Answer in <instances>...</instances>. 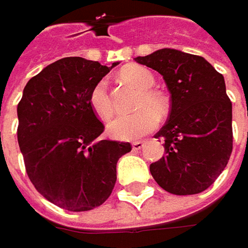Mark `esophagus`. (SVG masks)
<instances>
[{
	"label": "esophagus",
	"mask_w": 248,
	"mask_h": 248,
	"mask_svg": "<svg viewBox=\"0 0 248 248\" xmlns=\"http://www.w3.org/2000/svg\"><path fill=\"white\" fill-rule=\"evenodd\" d=\"M143 146H145V142L137 140V142L132 143V150H140V149H143Z\"/></svg>",
	"instance_id": "1"
}]
</instances>
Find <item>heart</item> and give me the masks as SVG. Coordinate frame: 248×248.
<instances>
[{
	"mask_svg": "<svg viewBox=\"0 0 248 248\" xmlns=\"http://www.w3.org/2000/svg\"><path fill=\"white\" fill-rule=\"evenodd\" d=\"M120 77L121 80L140 90L135 103V109L140 110L132 114H123L116 117L109 123L108 134L117 140H137L157 127L158 117L155 113L164 114L166 100L157 91L152 90L155 85V77L148 69L138 64L125 66L120 72ZM88 105L98 119L109 120L113 116L114 108L110 99L108 81L105 78L96 81L92 87L88 96Z\"/></svg>",
	"mask_w": 248,
	"mask_h": 248,
	"instance_id": "obj_1",
	"label": "heart"
}]
</instances>
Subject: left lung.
I'll list each match as a JSON object with an SVG mask.
<instances>
[{
    "label": "left lung",
    "mask_w": 248,
    "mask_h": 248,
    "mask_svg": "<svg viewBox=\"0 0 248 248\" xmlns=\"http://www.w3.org/2000/svg\"><path fill=\"white\" fill-rule=\"evenodd\" d=\"M135 61L158 72L171 93L164 139L166 156L150 174L168 193L196 195L213 185L232 153V102L224 76L204 58L163 48Z\"/></svg>",
    "instance_id": "obj_1"
}]
</instances>
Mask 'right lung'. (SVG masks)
Wrapping results in <instances>:
<instances>
[{"label":"right lung","mask_w":248,"mask_h":248,"mask_svg":"<svg viewBox=\"0 0 248 248\" xmlns=\"http://www.w3.org/2000/svg\"><path fill=\"white\" fill-rule=\"evenodd\" d=\"M63 58L30 78L17 105V142L27 175L41 195L69 211L103 204L117 179L128 142L99 140L105 125L88 96L95 82L117 66Z\"/></svg>","instance_id":"add662e5"}]
</instances>
